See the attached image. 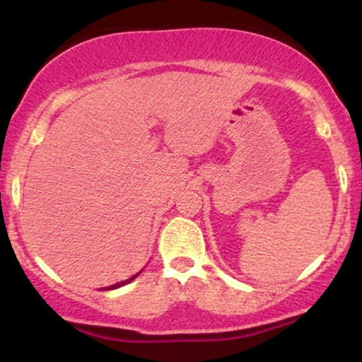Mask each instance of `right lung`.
<instances>
[{
  "label": "right lung",
  "mask_w": 362,
  "mask_h": 362,
  "mask_svg": "<svg viewBox=\"0 0 362 362\" xmlns=\"http://www.w3.org/2000/svg\"><path fill=\"white\" fill-rule=\"evenodd\" d=\"M138 275H140V273H136V275H134V276H131V279L124 280V282H119V284H115V286H110V287H107V289H117V287H122V286H126V284H129L131 280H134V279H136Z\"/></svg>",
  "instance_id": "obj_1"
}]
</instances>
